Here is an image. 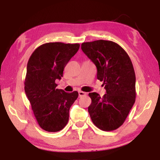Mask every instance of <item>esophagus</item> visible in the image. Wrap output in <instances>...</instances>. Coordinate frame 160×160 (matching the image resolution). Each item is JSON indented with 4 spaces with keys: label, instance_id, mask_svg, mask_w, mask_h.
<instances>
[{
    "label": "esophagus",
    "instance_id": "34e87169",
    "mask_svg": "<svg viewBox=\"0 0 160 160\" xmlns=\"http://www.w3.org/2000/svg\"><path fill=\"white\" fill-rule=\"evenodd\" d=\"M78 94H79V97L85 96L87 94L86 92H82V91H79V92H78Z\"/></svg>",
    "mask_w": 160,
    "mask_h": 160
}]
</instances>
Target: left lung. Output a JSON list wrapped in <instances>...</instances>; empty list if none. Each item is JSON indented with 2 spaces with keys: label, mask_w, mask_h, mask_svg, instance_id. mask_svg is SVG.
I'll list each match as a JSON object with an SVG mask.
<instances>
[{
  "label": "left lung",
  "mask_w": 160,
  "mask_h": 160,
  "mask_svg": "<svg viewBox=\"0 0 160 160\" xmlns=\"http://www.w3.org/2000/svg\"><path fill=\"white\" fill-rule=\"evenodd\" d=\"M81 48L97 69L107 94L89 93L88 112L93 123L104 131L117 129L125 121L135 101V74L131 58L116 43L107 40L84 42Z\"/></svg>",
  "instance_id": "left-lung-1"
}]
</instances>
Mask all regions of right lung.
<instances>
[{
    "mask_svg": "<svg viewBox=\"0 0 160 160\" xmlns=\"http://www.w3.org/2000/svg\"><path fill=\"white\" fill-rule=\"evenodd\" d=\"M79 48V44L47 43L37 48L29 59L25 94L38 124L46 131H61L68 121L70 108L78 92L56 89L55 81L61 79L64 68Z\"/></svg>",
    "mask_w": 160,
    "mask_h": 160,
    "instance_id": "obj_1",
    "label": "right lung"
}]
</instances>
